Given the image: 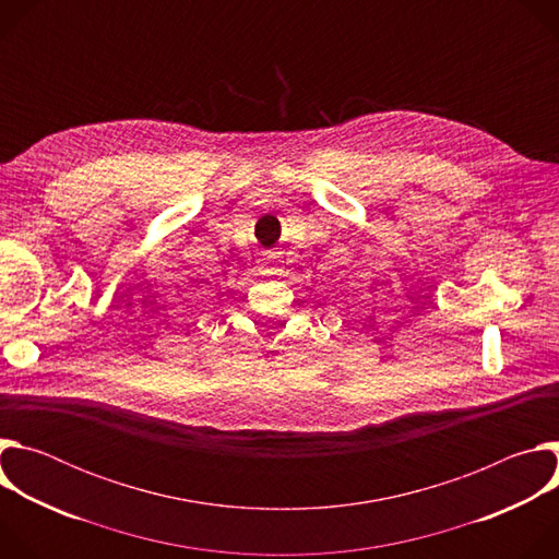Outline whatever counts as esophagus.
<instances>
[{"instance_id": "obj_1", "label": "esophagus", "mask_w": 559, "mask_h": 559, "mask_svg": "<svg viewBox=\"0 0 559 559\" xmlns=\"http://www.w3.org/2000/svg\"><path fill=\"white\" fill-rule=\"evenodd\" d=\"M285 265H287V261H285V257H283V252H270V254H265L263 257V261H261V272L263 274H276V276H281L283 272H285Z\"/></svg>"}]
</instances>
